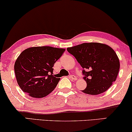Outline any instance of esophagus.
Returning a JSON list of instances; mask_svg holds the SVG:
<instances>
[{"instance_id":"1","label":"esophagus","mask_w":132,"mask_h":132,"mask_svg":"<svg viewBox=\"0 0 132 132\" xmlns=\"http://www.w3.org/2000/svg\"><path fill=\"white\" fill-rule=\"evenodd\" d=\"M69 78L70 79H73V80H76V79H77V78H76L75 75H71L69 76Z\"/></svg>"}]
</instances>
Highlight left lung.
<instances>
[{"instance_id":"obj_1","label":"left lung","mask_w":132,"mask_h":132,"mask_svg":"<svg viewBox=\"0 0 132 132\" xmlns=\"http://www.w3.org/2000/svg\"><path fill=\"white\" fill-rule=\"evenodd\" d=\"M82 68L84 79L87 84L84 93L98 95L103 93L116 80L120 62L116 52L107 45L98 43H83L69 47Z\"/></svg>"}]
</instances>
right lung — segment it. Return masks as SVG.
Listing matches in <instances>:
<instances>
[{"instance_id": "obj_1", "label": "right lung", "mask_w": 132, "mask_h": 132, "mask_svg": "<svg viewBox=\"0 0 132 132\" xmlns=\"http://www.w3.org/2000/svg\"><path fill=\"white\" fill-rule=\"evenodd\" d=\"M64 48L49 46L30 47L21 53L14 66L17 82L31 97L43 98L51 93L60 78L54 76L53 67Z\"/></svg>"}]
</instances>
